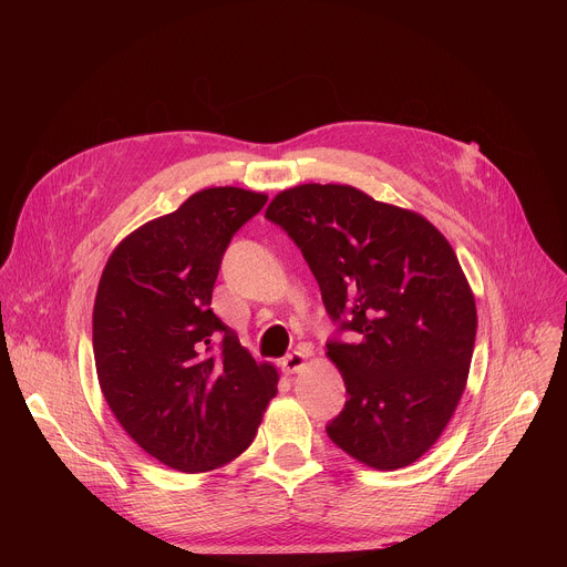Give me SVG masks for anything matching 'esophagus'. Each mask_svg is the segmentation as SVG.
Returning <instances> with one entry per match:
<instances>
[{
	"instance_id": "1",
	"label": "esophagus",
	"mask_w": 567,
	"mask_h": 567,
	"mask_svg": "<svg viewBox=\"0 0 567 567\" xmlns=\"http://www.w3.org/2000/svg\"><path fill=\"white\" fill-rule=\"evenodd\" d=\"M282 372H287V374H293V372H300L305 365H307V354L305 352H300V350H296V352H291V354H287L285 359H282Z\"/></svg>"
}]
</instances>
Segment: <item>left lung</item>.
I'll return each mask as SVG.
<instances>
[{"label":"left lung","instance_id":"1","mask_svg":"<svg viewBox=\"0 0 567 567\" xmlns=\"http://www.w3.org/2000/svg\"><path fill=\"white\" fill-rule=\"evenodd\" d=\"M267 219L307 260L350 343H328L348 401L330 440L377 471L417 462L444 433L475 343V298L449 239L420 213L348 184L278 193Z\"/></svg>","mask_w":567,"mask_h":567}]
</instances>
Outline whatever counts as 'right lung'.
<instances>
[{"mask_svg":"<svg viewBox=\"0 0 567 567\" xmlns=\"http://www.w3.org/2000/svg\"><path fill=\"white\" fill-rule=\"evenodd\" d=\"M265 204V193L204 188L123 237L99 282L94 359L107 406L147 455L184 473L245 453L278 392V370L256 363L210 309L230 237Z\"/></svg>","mask_w":567,"mask_h":567,"instance_id":"1","label":"right lung"}]
</instances>
